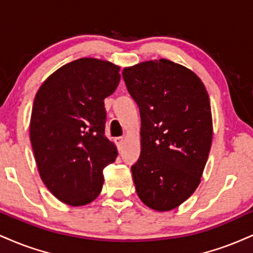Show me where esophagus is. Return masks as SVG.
<instances>
[{
    "instance_id": "esophagus-1",
    "label": "esophagus",
    "mask_w": 253,
    "mask_h": 253,
    "mask_svg": "<svg viewBox=\"0 0 253 253\" xmlns=\"http://www.w3.org/2000/svg\"><path fill=\"white\" fill-rule=\"evenodd\" d=\"M115 142H117V146H118V150H121V147H123L124 142H125V139L124 138H117L115 139Z\"/></svg>"
}]
</instances>
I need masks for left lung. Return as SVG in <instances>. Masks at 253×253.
I'll list each match as a JSON object with an SVG mask.
<instances>
[{
  "label": "left lung",
  "instance_id": "8db88e82",
  "mask_svg": "<svg viewBox=\"0 0 253 253\" xmlns=\"http://www.w3.org/2000/svg\"><path fill=\"white\" fill-rule=\"evenodd\" d=\"M123 77L141 118L136 193L150 209L171 211L197 190L211 150L208 90L196 73L166 59L126 67Z\"/></svg>",
  "mask_w": 253,
  "mask_h": 253
}]
</instances>
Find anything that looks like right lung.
<instances>
[{
    "label": "right lung",
    "mask_w": 253,
    "mask_h": 253,
    "mask_svg": "<svg viewBox=\"0 0 253 253\" xmlns=\"http://www.w3.org/2000/svg\"><path fill=\"white\" fill-rule=\"evenodd\" d=\"M120 67L82 57L67 63L39 88L30 117V142L43 184L71 206L92 203L103 185V169L117 147L105 135L103 100L120 82Z\"/></svg>",
    "instance_id": "obj_1"
}]
</instances>
